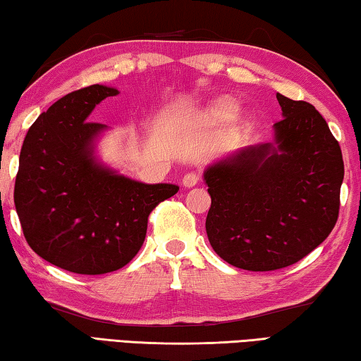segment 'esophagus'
Returning <instances> with one entry per match:
<instances>
[{"instance_id":"34e87169","label":"esophagus","mask_w":361,"mask_h":361,"mask_svg":"<svg viewBox=\"0 0 361 361\" xmlns=\"http://www.w3.org/2000/svg\"><path fill=\"white\" fill-rule=\"evenodd\" d=\"M198 180H200V176L197 173H188L182 177V185H184L185 188H190V187L197 185Z\"/></svg>"}]
</instances>
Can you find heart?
Listing matches in <instances>:
<instances>
[{
  "label": "heart",
  "mask_w": 361,
  "mask_h": 361,
  "mask_svg": "<svg viewBox=\"0 0 361 361\" xmlns=\"http://www.w3.org/2000/svg\"><path fill=\"white\" fill-rule=\"evenodd\" d=\"M240 114V105L232 97L222 96L206 105L203 110H200L197 116H195V123L197 126L209 128V126H219L226 125V123L233 121Z\"/></svg>",
  "instance_id": "heart-1"
}]
</instances>
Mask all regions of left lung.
Segmentation results:
<instances>
[{
	"instance_id": "left-lung-1",
	"label": "left lung",
	"mask_w": 361,
	"mask_h": 361,
	"mask_svg": "<svg viewBox=\"0 0 361 361\" xmlns=\"http://www.w3.org/2000/svg\"><path fill=\"white\" fill-rule=\"evenodd\" d=\"M283 120L274 140L250 145L204 169L211 195L206 233L238 269L296 264L326 240L339 214L344 161L314 105L276 92Z\"/></svg>"
}]
</instances>
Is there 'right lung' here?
I'll return each mask as SVG.
<instances>
[{"label": "right lung", "instance_id": "1", "mask_svg": "<svg viewBox=\"0 0 361 361\" xmlns=\"http://www.w3.org/2000/svg\"><path fill=\"white\" fill-rule=\"evenodd\" d=\"M116 87L92 85L59 99L23 140L14 203L27 243L44 261L81 275L118 270L139 252L152 209L177 193L144 184L97 157L107 125L87 118Z\"/></svg>", "mask_w": 361, "mask_h": 361}]
</instances>
